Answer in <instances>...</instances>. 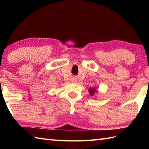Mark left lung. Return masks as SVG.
Returning a JSON list of instances; mask_svg holds the SVG:
<instances>
[{"label": "left lung", "mask_w": 149, "mask_h": 149, "mask_svg": "<svg viewBox=\"0 0 149 149\" xmlns=\"http://www.w3.org/2000/svg\"><path fill=\"white\" fill-rule=\"evenodd\" d=\"M95 89H90L89 90V92L90 93V95H93V94L95 92Z\"/></svg>", "instance_id": "obj_1"}]
</instances>
